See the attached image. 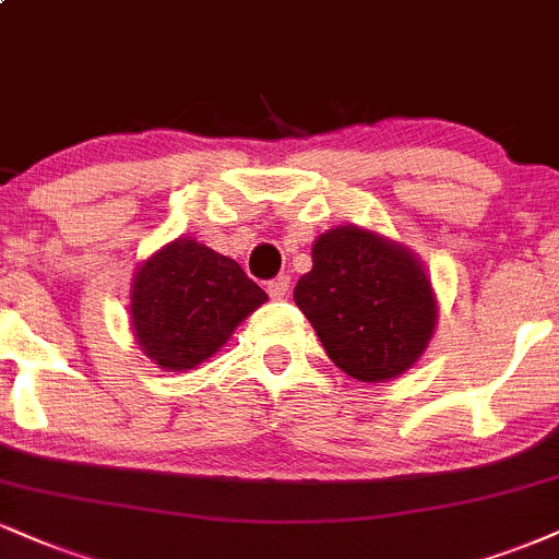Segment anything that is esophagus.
<instances>
[{
    "mask_svg": "<svg viewBox=\"0 0 559 559\" xmlns=\"http://www.w3.org/2000/svg\"><path fill=\"white\" fill-rule=\"evenodd\" d=\"M267 294H271V299H284L288 294V275H278V278L267 281Z\"/></svg>",
    "mask_w": 559,
    "mask_h": 559,
    "instance_id": "esophagus-1",
    "label": "esophagus"
}]
</instances>
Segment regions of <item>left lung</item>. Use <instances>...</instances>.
Returning a JSON list of instances; mask_svg holds the SVG:
<instances>
[{
  "label": "left lung",
  "mask_w": 559,
  "mask_h": 559,
  "mask_svg": "<svg viewBox=\"0 0 559 559\" xmlns=\"http://www.w3.org/2000/svg\"><path fill=\"white\" fill-rule=\"evenodd\" d=\"M294 301L333 365L359 382L412 369L437 328L425 262L401 241L354 224L314 239L312 271L297 281Z\"/></svg>",
  "instance_id": "left-lung-1"
}]
</instances>
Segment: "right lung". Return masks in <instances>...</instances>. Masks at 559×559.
I'll return each instance as SVG.
<instances>
[{
	"label": "right lung",
	"mask_w": 559,
	"mask_h": 559,
	"mask_svg": "<svg viewBox=\"0 0 559 559\" xmlns=\"http://www.w3.org/2000/svg\"><path fill=\"white\" fill-rule=\"evenodd\" d=\"M265 301L267 294L237 260L179 237L134 271L130 325L153 365L185 372L221 352L239 322Z\"/></svg>",
	"instance_id": "add662e5"
}]
</instances>
